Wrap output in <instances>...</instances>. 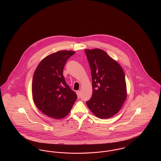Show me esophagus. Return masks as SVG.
Instances as JSON below:
<instances>
[{"label": "esophagus", "mask_w": 161, "mask_h": 161, "mask_svg": "<svg viewBox=\"0 0 161 161\" xmlns=\"http://www.w3.org/2000/svg\"><path fill=\"white\" fill-rule=\"evenodd\" d=\"M76 93H77V96H78V98H80V91H77Z\"/></svg>", "instance_id": "obj_1"}]
</instances>
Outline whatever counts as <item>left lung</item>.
<instances>
[{
	"instance_id": "obj_1",
	"label": "left lung",
	"mask_w": 161,
	"mask_h": 161,
	"mask_svg": "<svg viewBox=\"0 0 161 161\" xmlns=\"http://www.w3.org/2000/svg\"><path fill=\"white\" fill-rule=\"evenodd\" d=\"M84 51L91 70L93 88L87 106L98 118H110L119 111L127 97L123 68L102 49Z\"/></svg>"
}]
</instances>
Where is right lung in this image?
Wrapping results in <instances>:
<instances>
[{"label":"right lung","mask_w":161,"mask_h":161,"mask_svg":"<svg viewBox=\"0 0 161 161\" xmlns=\"http://www.w3.org/2000/svg\"><path fill=\"white\" fill-rule=\"evenodd\" d=\"M75 53L64 50L50 54L40 61L34 74V102L44 114L55 119L68 115L77 99L63 74L66 61Z\"/></svg>","instance_id":"right-lung-1"}]
</instances>
